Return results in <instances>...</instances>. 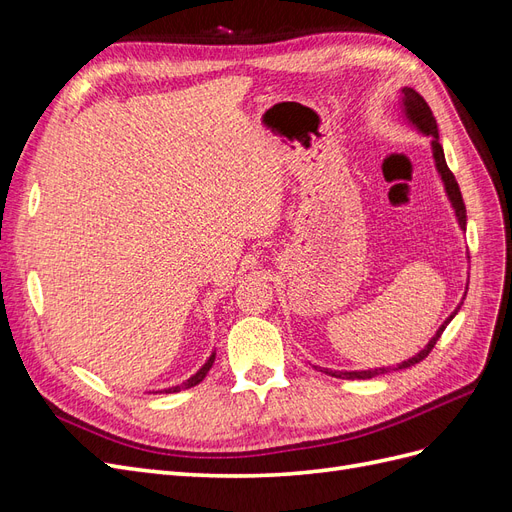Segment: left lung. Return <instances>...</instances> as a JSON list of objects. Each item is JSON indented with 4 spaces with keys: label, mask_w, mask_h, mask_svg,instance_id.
Here are the masks:
<instances>
[{
    "label": "left lung",
    "mask_w": 512,
    "mask_h": 512,
    "mask_svg": "<svg viewBox=\"0 0 512 512\" xmlns=\"http://www.w3.org/2000/svg\"><path fill=\"white\" fill-rule=\"evenodd\" d=\"M401 94H404V111H406V117L410 119L412 126H416V130H421V132L427 134V136H433V141H431L433 160H436V168H438V173H440V177H442V181H444V190H446L448 198H451V205H453V209H455L459 226H461V230H466V205H463L461 190H459V183H457L455 175L451 173V168L446 166L444 151H442V145H440V141H438L440 136H438L436 117H433L431 108H429V104L423 100V96L416 94V91H414L412 87H404V89H401ZM461 303H463V301H461ZM461 303H459V307H461ZM459 307L455 309V312H453L451 316H448V318L444 320V324L438 329V333L429 339V344H427L421 352H418L416 356H412V359H408V361H404V363H399L395 369H406V367H412V365H416V363H421V361L425 359V356L433 350V346H436L440 335H442L444 329H446V324L455 318V314L459 312ZM320 371H324V374H329V376H333V378L367 380V378H376V376H380V374H386V371H389V367H378V369H367V371H331V369H320Z\"/></svg>",
    "instance_id": "obj_1"
}]
</instances>
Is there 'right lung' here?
I'll list each match as a JSON object with an SVG mask.
<instances>
[{"instance_id": "right-lung-1", "label": "right lung", "mask_w": 512, "mask_h": 512, "mask_svg": "<svg viewBox=\"0 0 512 512\" xmlns=\"http://www.w3.org/2000/svg\"><path fill=\"white\" fill-rule=\"evenodd\" d=\"M213 361H215V352L209 356L207 363H205L203 367H200L190 380H185L183 384H177V386H170V389H166V393H179V391H183V389H192V386H196L198 382H203V380H205V376L209 374V369H211Z\"/></svg>"}]
</instances>
